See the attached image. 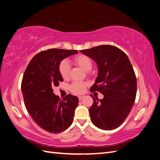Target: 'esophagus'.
Returning <instances> with one entry per match:
<instances>
[{"label": "esophagus", "mask_w": 160, "mask_h": 160, "mask_svg": "<svg viewBox=\"0 0 160 160\" xmlns=\"http://www.w3.org/2000/svg\"><path fill=\"white\" fill-rule=\"evenodd\" d=\"M84 97V96H78V100H81L82 99H83Z\"/></svg>", "instance_id": "1"}]
</instances>
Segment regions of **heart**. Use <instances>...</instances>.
Instances as JSON below:
<instances>
[{
    "label": "heart",
    "instance_id": "heart-1",
    "mask_svg": "<svg viewBox=\"0 0 160 160\" xmlns=\"http://www.w3.org/2000/svg\"><path fill=\"white\" fill-rule=\"evenodd\" d=\"M73 62L76 65L79 66L82 69L86 71L88 74H91V69L93 67V61L90 57L84 54H80L73 58ZM59 73L64 80L69 79L70 76L71 67L67 60H62L60 62L58 67ZM87 84L84 82H73L69 87V89L71 92L80 95L83 93L86 90Z\"/></svg>",
    "mask_w": 160,
    "mask_h": 160
}]
</instances>
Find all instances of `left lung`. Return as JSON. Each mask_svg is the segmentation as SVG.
<instances>
[{
    "label": "left lung",
    "mask_w": 160,
    "mask_h": 160,
    "mask_svg": "<svg viewBox=\"0 0 160 160\" xmlns=\"http://www.w3.org/2000/svg\"><path fill=\"white\" fill-rule=\"evenodd\" d=\"M81 52L98 64V76L90 91H98L104 98L92 95L89 108L92 123L103 130H113L123 123L133 106L137 80L131 63L124 52L113 45H99Z\"/></svg>",
    "instance_id": "1"
}]
</instances>
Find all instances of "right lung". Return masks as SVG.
Listing matches in <instances>:
<instances>
[{
  "label": "right lung",
  "instance_id": "add662e5",
  "mask_svg": "<svg viewBox=\"0 0 160 160\" xmlns=\"http://www.w3.org/2000/svg\"><path fill=\"white\" fill-rule=\"evenodd\" d=\"M77 50L49 49L37 53L24 73L21 89L28 113L36 123L52 133L69 128L73 121L78 98L69 94L60 100L53 88L63 79L59 73L61 61Z\"/></svg>",
  "mask_w": 160,
  "mask_h": 160
}]
</instances>
